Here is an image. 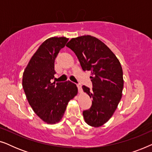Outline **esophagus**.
<instances>
[{
  "label": "esophagus",
  "mask_w": 152,
  "mask_h": 152,
  "mask_svg": "<svg viewBox=\"0 0 152 152\" xmlns=\"http://www.w3.org/2000/svg\"><path fill=\"white\" fill-rule=\"evenodd\" d=\"M77 88H78V91H79V93H82V86H81L80 84H77Z\"/></svg>",
  "instance_id": "obj_1"
}]
</instances>
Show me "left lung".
Segmentation results:
<instances>
[{
    "instance_id": "obj_1",
    "label": "left lung",
    "mask_w": 152,
    "mask_h": 152,
    "mask_svg": "<svg viewBox=\"0 0 152 152\" xmlns=\"http://www.w3.org/2000/svg\"><path fill=\"white\" fill-rule=\"evenodd\" d=\"M66 46L75 53L84 71L91 72L93 88L83 86L92 106L83 111L88 125L99 127L109 121L122 98L123 72L119 60L99 39L91 35L70 39Z\"/></svg>"
}]
</instances>
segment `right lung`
Listing matches in <instances>:
<instances>
[{"instance_id": "obj_1", "label": "right lung", "mask_w": 152, "mask_h": 152, "mask_svg": "<svg viewBox=\"0 0 152 152\" xmlns=\"http://www.w3.org/2000/svg\"><path fill=\"white\" fill-rule=\"evenodd\" d=\"M68 41L66 37H51L36 51L23 74L22 85L26 98L34 113L47 124L59 122L68 102L78 92L70 81L52 82L56 73L55 60Z\"/></svg>"}]
</instances>
